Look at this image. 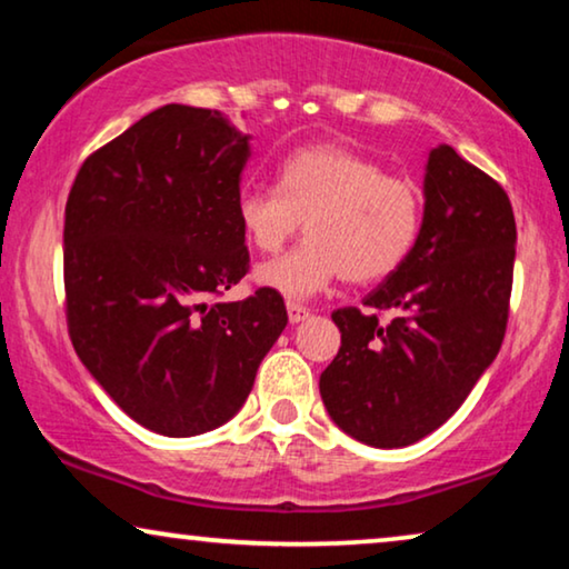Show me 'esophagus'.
Masks as SVG:
<instances>
[{
  "label": "esophagus",
  "instance_id": "obj_1",
  "mask_svg": "<svg viewBox=\"0 0 569 569\" xmlns=\"http://www.w3.org/2000/svg\"><path fill=\"white\" fill-rule=\"evenodd\" d=\"M287 318H290V323H300L308 318V310L298 306V302H287Z\"/></svg>",
  "mask_w": 569,
  "mask_h": 569
}]
</instances>
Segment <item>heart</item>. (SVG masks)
Returning a JSON list of instances; mask_svg holds the SVG:
<instances>
[{
	"instance_id": "obj_1",
	"label": "heart",
	"mask_w": 569,
	"mask_h": 569,
	"mask_svg": "<svg viewBox=\"0 0 569 569\" xmlns=\"http://www.w3.org/2000/svg\"><path fill=\"white\" fill-rule=\"evenodd\" d=\"M236 212L259 253H277L306 220L298 248L256 269L263 287L306 300L339 277L370 284L399 269L419 236L422 193L409 178L326 142L292 152L279 166L277 191H240Z\"/></svg>"
}]
</instances>
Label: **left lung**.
I'll list each match as a JSON object with an SVG mask.
<instances>
[{"label":"left lung","mask_w":569,"mask_h":569,"mask_svg":"<svg viewBox=\"0 0 569 569\" xmlns=\"http://www.w3.org/2000/svg\"><path fill=\"white\" fill-rule=\"evenodd\" d=\"M425 212L401 267L362 306L339 308L341 347L321 372L339 430L372 448H403L456 415L500 352L516 263L508 193L450 144L425 166ZM400 313L378 325L372 309Z\"/></svg>","instance_id":"1"}]
</instances>
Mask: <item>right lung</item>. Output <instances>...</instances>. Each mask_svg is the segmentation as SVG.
<instances>
[{
  "label": "right lung",
  "instance_id": "1",
  "mask_svg": "<svg viewBox=\"0 0 569 569\" xmlns=\"http://www.w3.org/2000/svg\"><path fill=\"white\" fill-rule=\"evenodd\" d=\"M251 134L228 116L162 106L82 162L64 212L67 323L100 388L147 430L191 438L232 419L287 326L248 271L238 222Z\"/></svg>",
  "mask_w": 569,
  "mask_h": 569
}]
</instances>
